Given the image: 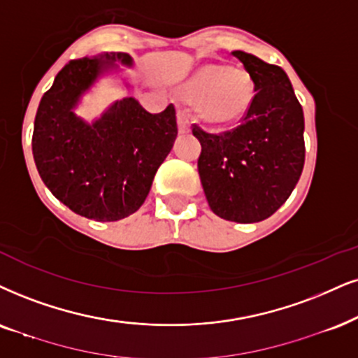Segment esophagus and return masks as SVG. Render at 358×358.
<instances>
[{"mask_svg": "<svg viewBox=\"0 0 358 358\" xmlns=\"http://www.w3.org/2000/svg\"><path fill=\"white\" fill-rule=\"evenodd\" d=\"M192 130V122L185 110H178V132L188 134Z\"/></svg>", "mask_w": 358, "mask_h": 358, "instance_id": "1", "label": "esophagus"}]
</instances>
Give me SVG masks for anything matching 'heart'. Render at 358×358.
<instances>
[{"instance_id": "b5f03b06", "label": "heart", "mask_w": 358, "mask_h": 358, "mask_svg": "<svg viewBox=\"0 0 358 358\" xmlns=\"http://www.w3.org/2000/svg\"><path fill=\"white\" fill-rule=\"evenodd\" d=\"M180 90L206 124L229 125L248 114L255 102L256 84L243 66H203Z\"/></svg>"}]
</instances>
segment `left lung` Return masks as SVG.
Returning <instances> with one entry per match:
<instances>
[{"instance_id":"obj_1","label":"left lung","mask_w":358,"mask_h":358,"mask_svg":"<svg viewBox=\"0 0 358 358\" xmlns=\"http://www.w3.org/2000/svg\"><path fill=\"white\" fill-rule=\"evenodd\" d=\"M256 84L241 125L210 134L194 125L198 173L211 211L236 223L269 218L291 196L304 169V112L287 74L259 57L233 51Z\"/></svg>"}]
</instances>
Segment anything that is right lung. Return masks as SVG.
Instances as JSON below:
<instances>
[{
    "mask_svg": "<svg viewBox=\"0 0 358 358\" xmlns=\"http://www.w3.org/2000/svg\"><path fill=\"white\" fill-rule=\"evenodd\" d=\"M134 67L125 52L71 61L41 99L33 132L36 166L59 201L84 218L117 221L143 205L158 166L173 148L175 107L150 114L137 99H117L101 115H78L99 80ZM124 89H132L122 78Z\"/></svg>",
    "mask_w": 358,
    "mask_h": 358,
    "instance_id": "right-lung-1",
    "label": "right lung"
}]
</instances>
